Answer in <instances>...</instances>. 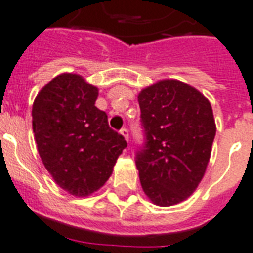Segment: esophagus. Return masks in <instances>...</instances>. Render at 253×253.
<instances>
[{
    "instance_id": "34e87169",
    "label": "esophagus",
    "mask_w": 253,
    "mask_h": 253,
    "mask_svg": "<svg viewBox=\"0 0 253 253\" xmlns=\"http://www.w3.org/2000/svg\"><path fill=\"white\" fill-rule=\"evenodd\" d=\"M121 134L123 135V138H125L127 142H128V131H127V128H122Z\"/></svg>"
}]
</instances>
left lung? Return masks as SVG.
<instances>
[{"mask_svg": "<svg viewBox=\"0 0 253 253\" xmlns=\"http://www.w3.org/2000/svg\"><path fill=\"white\" fill-rule=\"evenodd\" d=\"M146 147L136 155L143 192L171 207L196 192L207 171L216 135L211 102L192 85L162 79L138 93Z\"/></svg>", "mask_w": 253, "mask_h": 253, "instance_id": "8db88e82", "label": "left lung"}]
</instances>
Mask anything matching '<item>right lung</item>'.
Instances as JSON below:
<instances>
[{
  "label": "right lung",
  "instance_id": "right-lung-1",
  "mask_svg": "<svg viewBox=\"0 0 253 253\" xmlns=\"http://www.w3.org/2000/svg\"><path fill=\"white\" fill-rule=\"evenodd\" d=\"M98 95V87L82 75L64 72L40 89L32 107L41 161L56 184L75 197L102 188L127 146L95 106Z\"/></svg>",
  "mask_w": 253,
  "mask_h": 253
}]
</instances>
